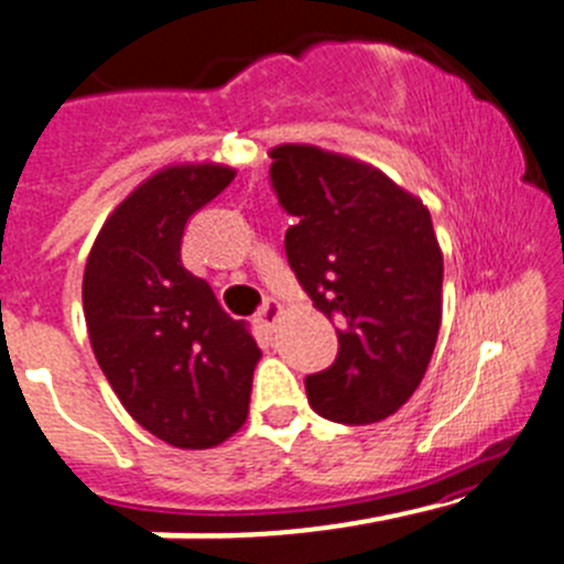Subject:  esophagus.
<instances>
[{
	"instance_id": "obj_1",
	"label": "esophagus",
	"mask_w": 564,
	"mask_h": 564,
	"mask_svg": "<svg viewBox=\"0 0 564 564\" xmlns=\"http://www.w3.org/2000/svg\"><path fill=\"white\" fill-rule=\"evenodd\" d=\"M281 314H283L281 303L270 297L264 303V306H261V312H258V323L264 325V328H275V323H278V319H281Z\"/></svg>"
}]
</instances>
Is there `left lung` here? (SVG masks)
I'll return each instance as SVG.
<instances>
[{"mask_svg": "<svg viewBox=\"0 0 564 564\" xmlns=\"http://www.w3.org/2000/svg\"><path fill=\"white\" fill-rule=\"evenodd\" d=\"M272 186L297 219L286 258L339 354L306 378L317 414L367 425L394 414L429 370L442 323V250L423 199L372 163L314 144L270 150Z\"/></svg>", "mask_w": 564, "mask_h": 564, "instance_id": "obj_1", "label": "left lung"}]
</instances>
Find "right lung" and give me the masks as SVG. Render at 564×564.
Instances as JSON below:
<instances>
[{
  "mask_svg": "<svg viewBox=\"0 0 564 564\" xmlns=\"http://www.w3.org/2000/svg\"><path fill=\"white\" fill-rule=\"evenodd\" d=\"M225 163H172L110 210L83 272L91 350L130 417L172 448L223 445L245 425L261 350L181 261L183 228L230 186Z\"/></svg>",
  "mask_w": 564,
  "mask_h": 564,
  "instance_id": "1",
  "label": "right lung"
}]
</instances>
